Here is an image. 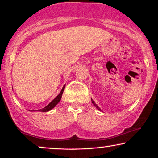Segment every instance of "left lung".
<instances>
[{
    "mask_svg": "<svg viewBox=\"0 0 158 158\" xmlns=\"http://www.w3.org/2000/svg\"><path fill=\"white\" fill-rule=\"evenodd\" d=\"M91 101H92V103H94V105L95 106H96V107L97 108V109H98V110H100V111H101V109H100V108H99V107L98 106H97V105H96V103H95V102H94V101L92 100V99H91Z\"/></svg>",
    "mask_w": 158,
    "mask_h": 158,
    "instance_id": "8db88e82",
    "label": "left lung"
}]
</instances>
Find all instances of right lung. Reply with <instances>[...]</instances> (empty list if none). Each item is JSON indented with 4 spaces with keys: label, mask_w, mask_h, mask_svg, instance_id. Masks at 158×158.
I'll list each match as a JSON object with an SVG mask.
<instances>
[{
    "label": "right lung",
    "mask_w": 158,
    "mask_h": 158,
    "mask_svg": "<svg viewBox=\"0 0 158 158\" xmlns=\"http://www.w3.org/2000/svg\"><path fill=\"white\" fill-rule=\"evenodd\" d=\"M64 87H65V85L63 86V88H62V89L61 90V92L60 93V94L58 95V96L56 97V98L54 99L52 101H51V103H49L48 105L47 106H45L44 108H43L42 109H40L38 110V111H42V112H46V111H50L51 109H52L58 103L60 102V101L61 100V98H62V95L63 94V91H64Z\"/></svg>",
    "instance_id": "add662e5"
}]
</instances>
